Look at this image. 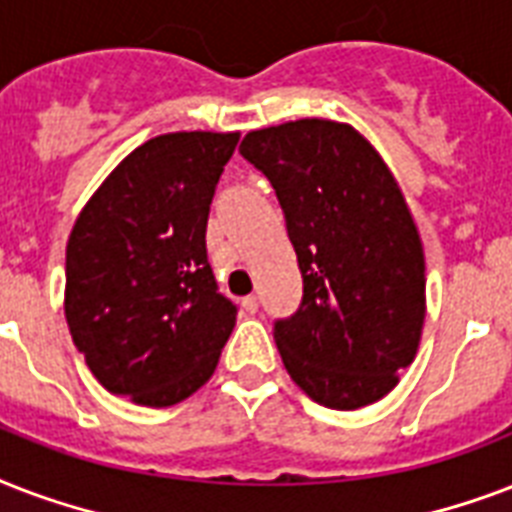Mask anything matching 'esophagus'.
<instances>
[{"instance_id":"34e87169","label":"esophagus","mask_w":512,"mask_h":512,"mask_svg":"<svg viewBox=\"0 0 512 512\" xmlns=\"http://www.w3.org/2000/svg\"><path fill=\"white\" fill-rule=\"evenodd\" d=\"M243 310L248 312V315H256V312H259V299H256V296H245Z\"/></svg>"}]
</instances>
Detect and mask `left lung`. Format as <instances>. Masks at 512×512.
<instances>
[{
    "mask_svg": "<svg viewBox=\"0 0 512 512\" xmlns=\"http://www.w3.org/2000/svg\"><path fill=\"white\" fill-rule=\"evenodd\" d=\"M240 154L275 189L304 280L299 310L275 320L285 371L320 406L376 403L425 323V251L390 168L358 130L315 117L251 130Z\"/></svg>",
    "mask_w": 512,
    "mask_h": 512,
    "instance_id": "1",
    "label": "left lung"
}]
</instances>
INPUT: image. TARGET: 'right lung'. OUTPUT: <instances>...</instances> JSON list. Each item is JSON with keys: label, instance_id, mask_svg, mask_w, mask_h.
I'll return each instance as SVG.
<instances>
[{"label": "right lung", "instance_id": "1", "mask_svg": "<svg viewBox=\"0 0 512 512\" xmlns=\"http://www.w3.org/2000/svg\"><path fill=\"white\" fill-rule=\"evenodd\" d=\"M240 133H165L109 173L66 245V323L106 390L173 406L208 382L237 320L205 227Z\"/></svg>", "mask_w": 512, "mask_h": 512}]
</instances>
